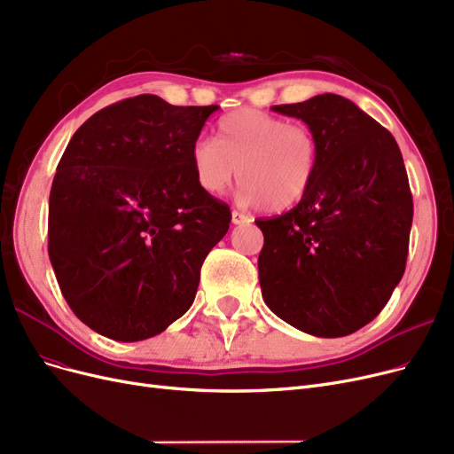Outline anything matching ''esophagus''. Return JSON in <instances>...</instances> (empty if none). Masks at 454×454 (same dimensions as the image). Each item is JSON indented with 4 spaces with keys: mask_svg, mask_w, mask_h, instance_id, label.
Returning a JSON list of instances; mask_svg holds the SVG:
<instances>
[{
    "mask_svg": "<svg viewBox=\"0 0 454 454\" xmlns=\"http://www.w3.org/2000/svg\"><path fill=\"white\" fill-rule=\"evenodd\" d=\"M248 223H250V218H248L245 213L231 211V224L241 226V224H248Z\"/></svg>",
    "mask_w": 454,
    "mask_h": 454,
    "instance_id": "obj_1",
    "label": "esophagus"
}]
</instances>
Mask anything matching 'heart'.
Instances as JSON below:
<instances>
[{"mask_svg": "<svg viewBox=\"0 0 454 454\" xmlns=\"http://www.w3.org/2000/svg\"><path fill=\"white\" fill-rule=\"evenodd\" d=\"M191 162L206 194H224L239 168L243 204L284 211L309 194L320 162V142L305 123L243 108L218 121L215 140L194 142Z\"/></svg>", "mask_w": 454, "mask_h": 454, "instance_id": "b5f03b06", "label": "heart"}]
</instances>
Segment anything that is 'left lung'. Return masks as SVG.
Returning a JSON list of instances; mask_svg holds the SVG:
<instances>
[{
  "mask_svg": "<svg viewBox=\"0 0 454 454\" xmlns=\"http://www.w3.org/2000/svg\"><path fill=\"white\" fill-rule=\"evenodd\" d=\"M305 121L320 142L309 194L273 218H258L265 305L322 339L371 324L406 270L413 200L393 134L351 100L324 93L273 106Z\"/></svg>",
  "mask_w": 454,
  "mask_h": 454,
  "instance_id": "1",
  "label": "left lung"
}]
</instances>
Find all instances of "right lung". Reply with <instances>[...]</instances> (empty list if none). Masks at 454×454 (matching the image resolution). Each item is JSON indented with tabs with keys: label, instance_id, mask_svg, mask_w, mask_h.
<instances>
[{
	"label": "right lung",
	"instance_id": "right-lung-1",
	"mask_svg": "<svg viewBox=\"0 0 454 454\" xmlns=\"http://www.w3.org/2000/svg\"><path fill=\"white\" fill-rule=\"evenodd\" d=\"M216 108L125 98L93 114L65 149L48 254L71 310L103 337L151 339L192 305L200 267L231 221L191 162Z\"/></svg>",
	"mask_w": 454,
	"mask_h": 454
}]
</instances>
